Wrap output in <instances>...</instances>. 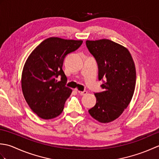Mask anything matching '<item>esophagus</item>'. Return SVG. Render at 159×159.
I'll return each instance as SVG.
<instances>
[{"mask_svg": "<svg viewBox=\"0 0 159 159\" xmlns=\"http://www.w3.org/2000/svg\"><path fill=\"white\" fill-rule=\"evenodd\" d=\"M77 91H78V92H79L80 95H81V96H85L87 93V92H86V91H83V92H81V91H79V90H77Z\"/></svg>", "mask_w": 159, "mask_h": 159, "instance_id": "esophagus-1", "label": "esophagus"}]
</instances>
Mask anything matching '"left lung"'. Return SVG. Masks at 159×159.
<instances>
[{
    "mask_svg": "<svg viewBox=\"0 0 159 159\" xmlns=\"http://www.w3.org/2000/svg\"><path fill=\"white\" fill-rule=\"evenodd\" d=\"M86 45L98 66V79L104 78V91L95 93L96 103L89 113L101 123L119 117L130 104L136 84L134 61L126 47L107 39L87 40Z\"/></svg>",
    "mask_w": 159,
    "mask_h": 159,
    "instance_id": "8db88e82",
    "label": "left lung"
}]
</instances>
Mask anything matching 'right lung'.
<instances>
[{
  "label": "right lung",
  "instance_id": "1",
  "mask_svg": "<svg viewBox=\"0 0 159 159\" xmlns=\"http://www.w3.org/2000/svg\"><path fill=\"white\" fill-rule=\"evenodd\" d=\"M82 43V40L52 37L40 43L26 59L21 78L22 93L29 107L40 118L50 120L62 113L72 92L66 86L63 60ZM59 75L62 76L60 82L56 79Z\"/></svg>",
  "mask_w": 159,
  "mask_h": 159
}]
</instances>
